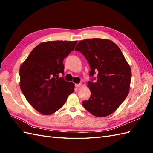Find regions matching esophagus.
Segmentation results:
<instances>
[{"instance_id": "34e87169", "label": "esophagus", "mask_w": 153, "mask_h": 153, "mask_svg": "<svg viewBox=\"0 0 153 153\" xmlns=\"http://www.w3.org/2000/svg\"><path fill=\"white\" fill-rule=\"evenodd\" d=\"M82 83H77V84H76V85H75V86H76V87H80L81 86H82Z\"/></svg>"}]
</instances>
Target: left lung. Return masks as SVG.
Listing matches in <instances>:
<instances>
[{
    "instance_id": "obj_1",
    "label": "left lung",
    "mask_w": 153,
    "mask_h": 153,
    "mask_svg": "<svg viewBox=\"0 0 153 153\" xmlns=\"http://www.w3.org/2000/svg\"><path fill=\"white\" fill-rule=\"evenodd\" d=\"M75 51L86 58L92 77L88 82L91 97L82 102L83 106L97 117L111 114L128 96L131 78V68L121 50L112 41L95 38L79 41Z\"/></svg>"
}]
</instances>
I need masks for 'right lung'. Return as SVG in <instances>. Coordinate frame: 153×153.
<instances>
[{"instance_id":"right-lung-1","label":"right lung","mask_w":153,"mask_h":153,"mask_svg":"<svg viewBox=\"0 0 153 153\" xmlns=\"http://www.w3.org/2000/svg\"><path fill=\"white\" fill-rule=\"evenodd\" d=\"M77 41H47L38 45L19 68L20 89L38 112L49 115L56 112L74 91V84L65 81L63 60Z\"/></svg>"}]
</instances>
